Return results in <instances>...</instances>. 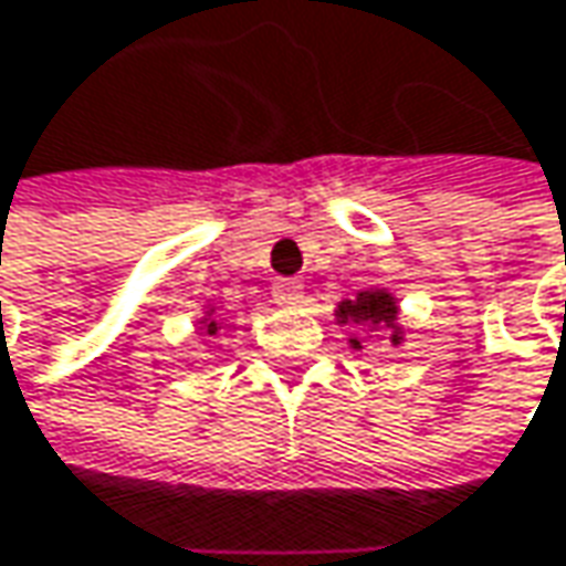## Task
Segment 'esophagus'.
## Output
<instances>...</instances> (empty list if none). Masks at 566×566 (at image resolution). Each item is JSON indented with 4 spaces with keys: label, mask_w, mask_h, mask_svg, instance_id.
<instances>
[{
    "label": "esophagus",
    "mask_w": 566,
    "mask_h": 566,
    "mask_svg": "<svg viewBox=\"0 0 566 566\" xmlns=\"http://www.w3.org/2000/svg\"><path fill=\"white\" fill-rule=\"evenodd\" d=\"M272 297H275L279 307H294L304 297V282L301 279H279L272 284Z\"/></svg>",
    "instance_id": "1"
}]
</instances>
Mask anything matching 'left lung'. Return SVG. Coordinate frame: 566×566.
I'll return each instance as SVG.
<instances>
[{
  "mask_svg": "<svg viewBox=\"0 0 566 566\" xmlns=\"http://www.w3.org/2000/svg\"><path fill=\"white\" fill-rule=\"evenodd\" d=\"M338 323H355V326H380V329H392V345L402 342L399 335V326H396V316H399V307H396V297L389 291H380V287H370V291H360L355 301H342L338 310H335ZM352 345L360 348V342L352 338Z\"/></svg>",
  "mask_w": 566,
  "mask_h": 566,
  "instance_id": "left-lung-1",
  "label": "left lung"
}]
</instances>
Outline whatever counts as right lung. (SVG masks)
I'll return each instance as SVG.
<instances>
[{"mask_svg":"<svg viewBox=\"0 0 566 566\" xmlns=\"http://www.w3.org/2000/svg\"><path fill=\"white\" fill-rule=\"evenodd\" d=\"M202 323H206V335H214V332L221 329V326H218L214 319H202Z\"/></svg>","mask_w":566,"mask_h":566,"instance_id":"right-lung-1","label":"right lung"}]
</instances>
